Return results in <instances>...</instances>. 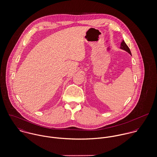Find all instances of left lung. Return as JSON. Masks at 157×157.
Returning a JSON list of instances; mask_svg holds the SVG:
<instances>
[{"mask_svg":"<svg viewBox=\"0 0 157 157\" xmlns=\"http://www.w3.org/2000/svg\"><path fill=\"white\" fill-rule=\"evenodd\" d=\"M121 48L122 49V50H125L126 52H127L130 55H131V51H130V50H129L128 45L126 44V43H125V41H124V40H122V43L121 44Z\"/></svg>","mask_w":157,"mask_h":157,"instance_id":"8db88e82","label":"left lung"}]
</instances>
